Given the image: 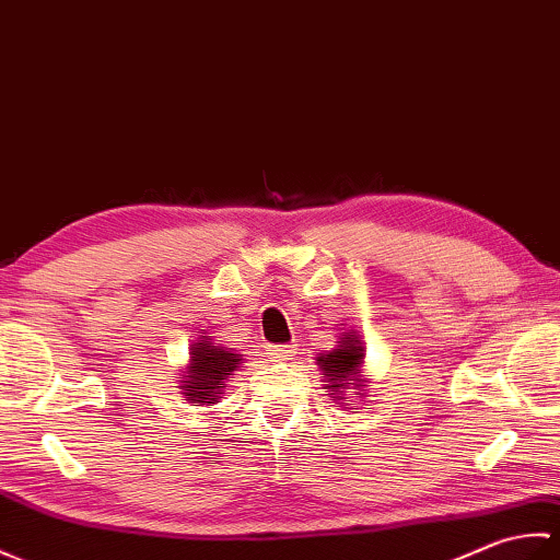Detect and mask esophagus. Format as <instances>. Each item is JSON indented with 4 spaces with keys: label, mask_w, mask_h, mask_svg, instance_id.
<instances>
[{
    "label": "esophagus",
    "mask_w": 560,
    "mask_h": 560,
    "mask_svg": "<svg viewBox=\"0 0 560 560\" xmlns=\"http://www.w3.org/2000/svg\"><path fill=\"white\" fill-rule=\"evenodd\" d=\"M266 354L270 362H288V359H292L296 354V350H294V345H268Z\"/></svg>",
    "instance_id": "esophagus-1"
}]
</instances>
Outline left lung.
Instances as JSON below:
<instances>
[{"mask_svg": "<svg viewBox=\"0 0 560 560\" xmlns=\"http://www.w3.org/2000/svg\"><path fill=\"white\" fill-rule=\"evenodd\" d=\"M364 352L366 350L362 347V342H359L357 335H345V338H340L338 350H330L328 354L316 357V364L320 366L323 378H326V383H328L326 388H330V393H328L330 397L338 395V400H345L339 395L345 394L347 397L354 390L352 385H357L354 381H359L354 376L362 374V371H359V364L364 362ZM347 384L351 385L350 389L346 388ZM354 395H359V393H354Z\"/></svg>", "mask_w": 560, "mask_h": 560, "instance_id": "left-lung-1", "label": "left lung"}]
</instances>
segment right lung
Wrapping results in <instances>:
<instances>
[{
  "instance_id": "obj_1",
  "label": "right lung",
  "mask_w": 560,
  "mask_h": 560,
  "mask_svg": "<svg viewBox=\"0 0 560 560\" xmlns=\"http://www.w3.org/2000/svg\"><path fill=\"white\" fill-rule=\"evenodd\" d=\"M213 335H201V340L191 345V362L186 369V381L179 385L184 395H189L191 402L198 405H215L228 385V378L242 364V354H234L225 347H215L210 342Z\"/></svg>"
}]
</instances>
